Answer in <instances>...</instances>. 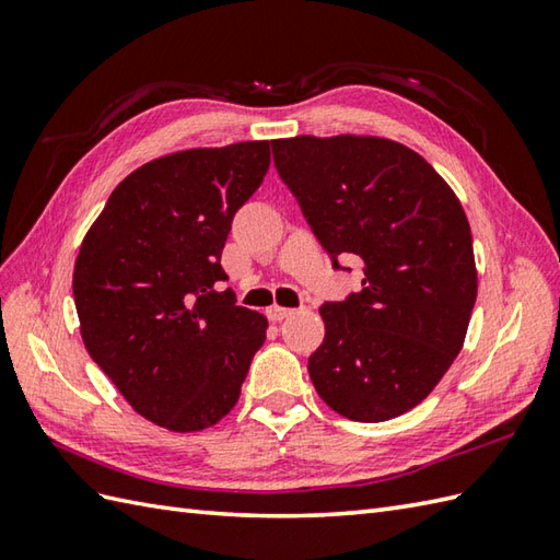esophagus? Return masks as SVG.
<instances>
[{"mask_svg":"<svg viewBox=\"0 0 560 560\" xmlns=\"http://www.w3.org/2000/svg\"><path fill=\"white\" fill-rule=\"evenodd\" d=\"M291 315H293L291 307H281V305H269L267 307V317L271 319V323H281V319H287Z\"/></svg>","mask_w":560,"mask_h":560,"instance_id":"34e87169","label":"esophagus"}]
</instances>
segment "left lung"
<instances>
[{"mask_svg": "<svg viewBox=\"0 0 560 560\" xmlns=\"http://www.w3.org/2000/svg\"><path fill=\"white\" fill-rule=\"evenodd\" d=\"M271 149L335 269L353 255L365 273L359 293L319 307L317 395L351 421L395 419L431 395L467 337L479 283L467 213L399 141L303 135Z\"/></svg>", "mask_w": 560, "mask_h": 560, "instance_id": "left-lung-1", "label": "left lung"}]
</instances>
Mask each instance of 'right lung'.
Returning <instances> with one entry per match:
<instances>
[{
	"mask_svg": "<svg viewBox=\"0 0 560 560\" xmlns=\"http://www.w3.org/2000/svg\"><path fill=\"white\" fill-rule=\"evenodd\" d=\"M269 161V141L153 159L113 189L79 247L83 347L129 407L168 431L219 423L267 339V317L221 291V253Z\"/></svg>",
	"mask_w": 560,
	"mask_h": 560,
	"instance_id": "obj_1",
	"label": "right lung"
}]
</instances>
